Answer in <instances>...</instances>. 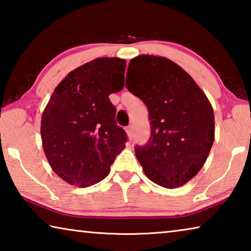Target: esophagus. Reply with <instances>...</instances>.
<instances>
[{
    "mask_svg": "<svg viewBox=\"0 0 251 251\" xmlns=\"http://www.w3.org/2000/svg\"><path fill=\"white\" fill-rule=\"evenodd\" d=\"M126 133L127 135H128L129 139H131V137H133V127H131L130 125L126 127Z\"/></svg>",
    "mask_w": 251,
    "mask_h": 251,
    "instance_id": "1",
    "label": "esophagus"
}]
</instances>
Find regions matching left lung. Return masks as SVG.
Masks as SVG:
<instances>
[{
    "label": "left lung",
    "instance_id": "obj_1",
    "mask_svg": "<svg viewBox=\"0 0 251 251\" xmlns=\"http://www.w3.org/2000/svg\"><path fill=\"white\" fill-rule=\"evenodd\" d=\"M126 87L148 109L150 141L135 147L145 175L165 188L185 185L201 171L214 144L210 101L179 65L154 55L131 59Z\"/></svg>",
    "mask_w": 251,
    "mask_h": 251
}]
</instances>
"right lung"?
Returning <instances> with one entry per match:
<instances>
[{
	"label": "right lung",
	"mask_w": 251,
	"mask_h": 251,
	"mask_svg": "<svg viewBox=\"0 0 251 251\" xmlns=\"http://www.w3.org/2000/svg\"><path fill=\"white\" fill-rule=\"evenodd\" d=\"M125 59L100 57L66 76L42 115L41 136L50 167L71 185L88 187L108 175L125 148L109 95L123 90Z\"/></svg>",
	"instance_id": "add662e5"
}]
</instances>
